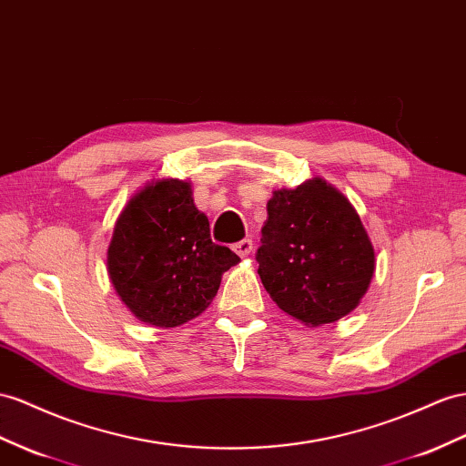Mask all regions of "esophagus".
<instances>
[{
	"label": "esophagus",
	"mask_w": 466,
	"mask_h": 466,
	"mask_svg": "<svg viewBox=\"0 0 466 466\" xmlns=\"http://www.w3.org/2000/svg\"><path fill=\"white\" fill-rule=\"evenodd\" d=\"M252 248H254L252 240H248V238H246V240H240V242L234 244V252L240 256V258H244V256H248L249 252H252Z\"/></svg>",
	"instance_id": "obj_1"
}]
</instances>
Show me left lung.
<instances>
[{
  "instance_id": "obj_1",
  "label": "left lung",
  "mask_w": 466,
  "mask_h": 466,
  "mask_svg": "<svg viewBox=\"0 0 466 466\" xmlns=\"http://www.w3.org/2000/svg\"><path fill=\"white\" fill-rule=\"evenodd\" d=\"M256 259L271 299L307 327L335 323L354 311L376 269L360 217L320 177L273 190Z\"/></svg>"
}]
</instances>
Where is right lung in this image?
<instances>
[{
    "label": "right lung",
    "instance_id": "right-lung-1",
    "mask_svg": "<svg viewBox=\"0 0 466 466\" xmlns=\"http://www.w3.org/2000/svg\"><path fill=\"white\" fill-rule=\"evenodd\" d=\"M232 249L210 240L190 181L157 178L127 200L108 246V273L119 299L137 320L173 329L198 317L217 295Z\"/></svg>",
    "mask_w": 466,
    "mask_h": 466
}]
</instances>
